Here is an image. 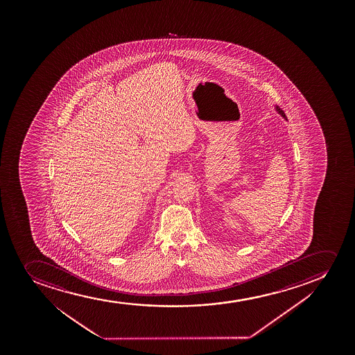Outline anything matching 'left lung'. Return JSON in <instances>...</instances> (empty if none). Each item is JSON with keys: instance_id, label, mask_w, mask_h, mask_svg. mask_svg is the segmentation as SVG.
Instances as JSON below:
<instances>
[{"instance_id": "left-lung-1", "label": "left lung", "mask_w": 355, "mask_h": 355, "mask_svg": "<svg viewBox=\"0 0 355 355\" xmlns=\"http://www.w3.org/2000/svg\"><path fill=\"white\" fill-rule=\"evenodd\" d=\"M276 109H277L278 112H279V114H281L283 117H286V114H284V112H283V111H282L281 109L278 107V106L276 107Z\"/></svg>"}]
</instances>
